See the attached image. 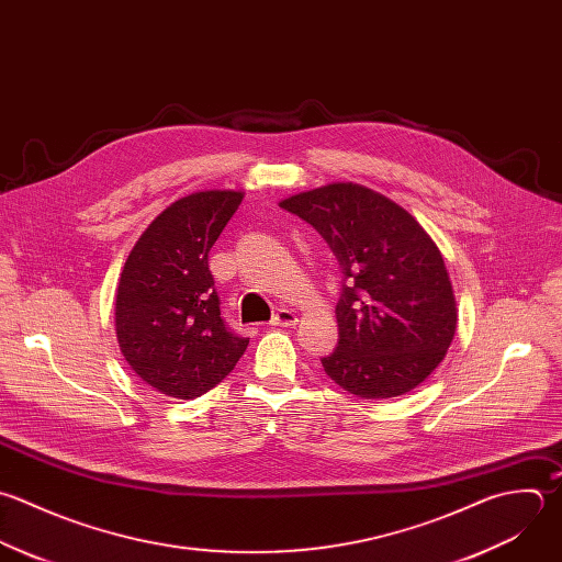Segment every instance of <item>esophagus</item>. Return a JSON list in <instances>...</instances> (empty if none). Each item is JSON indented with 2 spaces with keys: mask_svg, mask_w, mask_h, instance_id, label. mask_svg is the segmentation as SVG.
Returning <instances> with one entry per match:
<instances>
[{
  "mask_svg": "<svg viewBox=\"0 0 562 562\" xmlns=\"http://www.w3.org/2000/svg\"><path fill=\"white\" fill-rule=\"evenodd\" d=\"M297 324V315L291 308H280L273 317H271V326H284L291 328Z\"/></svg>",
  "mask_w": 562,
  "mask_h": 562,
  "instance_id": "1",
  "label": "esophagus"
}]
</instances>
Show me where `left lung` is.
Returning a JSON list of instances; mask_svg holds the SVG:
<instances>
[{
  "instance_id": "obj_1",
  "label": "left lung",
  "mask_w": 562,
  "mask_h": 562,
  "mask_svg": "<svg viewBox=\"0 0 562 562\" xmlns=\"http://www.w3.org/2000/svg\"><path fill=\"white\" fill-rule=\"evenodd\" d=\"M280 205L311 223L344 273L339 341L326 374L359 398L418 387L445 359L458 326L453 286L438 245L381 192L337 181Z\"/></svg>"
}]
</instances>
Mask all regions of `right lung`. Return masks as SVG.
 I'll use <instances>...</instances> for the list:
<instances>
[{
    "label": "right lung",
    "mask_w": 562,
    "mask_h": 562,
    "mask_svg": "<svg viewBox=\"0 0 562 562\" xmlns=\"http://www.w3.org/2000/svg\"><path fill=\"white\" fill-rule=\"evenodd\" d=\"M243 201L203 190L170 203L137 238L120 273L115 335L131 370L153 390L190 401L216 387L249 339L221 317L207 256Z\"/></svg>",
    "instance_id": "1"
}]
</instances>
